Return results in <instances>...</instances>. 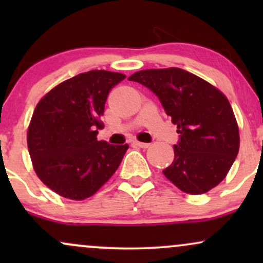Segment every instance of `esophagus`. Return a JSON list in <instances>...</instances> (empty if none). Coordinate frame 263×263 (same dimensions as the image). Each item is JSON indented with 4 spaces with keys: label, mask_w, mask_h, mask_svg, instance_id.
Masks as SVG:
<instances>
[{
    "label": "esophagus",
    "mask_w": 263,
    "mask_h": 263,
    "mask_svg": "<svg viewBox=\"0 0 263 263\" xmlns=\"http://www.w3.org/2000/svg\"><path fill=\"white\" fill-rule=\"evenodd\" d=\"M135 144H136V146L141 147V148H148V147H149V143H144V142H138V141H136Z\"/></svg>",
    "instance_id": "1"
}]
</instances>
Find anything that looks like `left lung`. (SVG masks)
<instances>
[{
    "label": "left lung",
    "mask_w": 263,
    "mask_h": 263,
    "mask_svg": "<svg viewBox=\"0 0 263 263\" xmlns=\"http://www.w3.org/2000/svg\"><path fill=\"white\" fill-rule=\"evenodd\" d=\"M158 96L179 142L163 174L186 194H204L224 180L240 148L236 117L228 98L206 80L180 68L132 74Z\"/></svg>",
    "instance_id": "left-lung-1"
}]
</instances>
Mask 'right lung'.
Masks as SVG:
<instances>
[{
	"instance_id": "add662e5",
	"label": "right lung",
	"mask_w": 263,
	"mask_h": 263,
	"mask_svg": "<svg viewBox=\"0 0 263 263\" xmlns=\"http://www.w3.org/2000/svg\"><path fill=\"white\" fill-rule=\"evenodd\" d=\"M126 75L90 70L47 92L33 111L27 144L39 179L60 197H92L119 168L128 144L98 141L110 90Z\"/></svg>"
}]
</instances>
